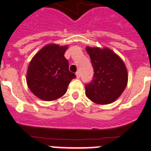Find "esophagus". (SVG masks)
I'll use <instances>...</instances> for the list:
<instances>
[{"mask_svg": "<svg viewBox=\"0 0 151 151\" xmlns=\"http://www.w3.org/2000/svg\"><path fill=\"white\" fill-rule=\"evenodd\" d=\"M76 77L78 78H79L80 77H81V73H80L79 71H77L76 73Z\"/></svg>", "mask_w": 151, "mask_h": 151, "instance_id": "esophagus-1", "label": "esophagus"}]
</instances>
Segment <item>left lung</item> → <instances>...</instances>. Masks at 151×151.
<instances>
[{"mask_svg": "<svg viewBox=\"0 0 151 151\" xmlns=\"http://www.w3.org/2000/svg\"><path fill=\"white\" fill-rule=\"evenodd\" d=\"M94 76L85 85V94L98 104H108L122 94L128 82L127 69L123 61L108 48L86 47Z\"/></svg>", "mask_w": 151, "mask_h": 151, "instance_id": "8db88e82", "label": "left lung"}]
</instances>
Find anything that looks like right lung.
Segmentation results:
<instances>
[{"instance_id":"obj_1","label":"right lung","mask_w":151,"mask_h":151,"mask_svg":"<svg viewBox=\"0 0 151 151\" xmlns=\"http://www.w3.org/2000/svg\"><path fill=\"white\" fill-rule=\"evenodd\" d=\"M66 49L67 46L48 45L31 60L26 81L31 91L40 99L50 101L62 97L76 77L69 71V62L64 57Z\"/></svg>"}]
</instances>
